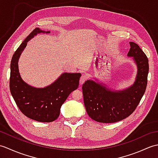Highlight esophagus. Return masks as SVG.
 I'll list each match as a JSON object with an SVG mask.
<instances>
[{"mask_svg": "<svg viewBox=\"0 0 158 158\" xmlns=\"http://www.w3.org/2000/svg\"><path fill=\"white\" fill-rule=\"evenodd\" d=\"M86 79H87V77H86L85 75H83L81 77V78H80V80H79L80 85H82L83 83L86 81Z\"/></svg>", "mask_w": 158, "mask_h": 158, "instance_id": "esophagus-1", "label": "esophagus"}]
</instances>
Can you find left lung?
Returning <instances> with one entry per match:
<instances>
[{
	"instance_id": "1",
	"label": "left lung",
	"mask_w": 158,
	"mask_h": 158,
	"mask_svg": "<svg viewBox=\"0 0 158 158\" xmlns=\"http://www.w3.org/2000/svg\"><path fill=\"white\" fill-rule=\"evenodd\" d=\"M127 56L133 57L137 66L134 84L123 90H111L93 80L83 84V101L86 111L92 119L100 123H114L130 115L145 92L149 72V60L135 43L130 42Z\"/></svg>"
}]
</instances>
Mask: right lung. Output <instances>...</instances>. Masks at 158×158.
Listing matches in <instances>:
<instances>
[{
	"label": "right lung",
	"instance_id": "obj_1",
	"mask_svg": "<svg viewBox=\"0 0 158 158\" xmlns=\"http://www.w3.org/2000/svg\"><path fill=\"white\" fill-rule=\"evenodd\" d=\"M49 33L36 28L13 55L9 88L17 106L23 115L40 122H52L60 115V108L69 94L79 87L81 73H64L43 88H36L23 81L19 75L18 60L27 43L39 33Z\"/></svg>",
	"mask_w": 158,
	"mask_h": 158
}]
</instances>
